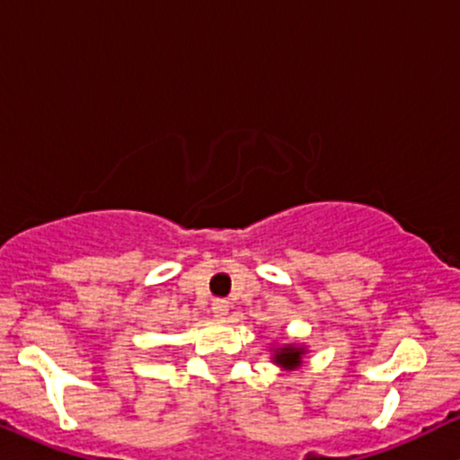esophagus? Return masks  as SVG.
Masks as SVG:
<instances>
[{
    "instance_id": "esophagus-1",
    "label": "esophagus",
    "mask_w": 460,
    "mask_h": 460,
    "mask_svg": "<svg viewBox=\"0 0 460 460\" xmlns=\"http://www.w3.org/2000/svg\"><path fill=\"white\" fill-rule=\"evenodd\" d=\"M212 314L216 315V318H225V315L229 314V303H226V300H223V298L214 300V303H212Z\"/></svg>"
}]
</instances>
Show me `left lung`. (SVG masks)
Wrapping results in <instances>:
<instances>
[{"label":"left lung","mask_w":460,"mask_h":460,"mask_svg":"<svg viewBox=\"0 0 460 460\" xmlns=\"http://www.w3.org/2000/svg\"><path fill=\"white\" fill-rule=\"evenodd\" d=\"M303 355H305V348L288 344L283 348H274L272 361L285 369H294L303 363Z\"/></svg>","instance_id":"obj_1"}]
</instances>
